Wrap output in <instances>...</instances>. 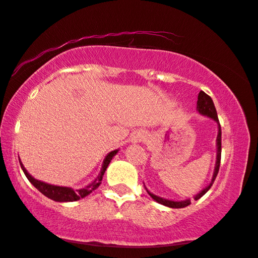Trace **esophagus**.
Listing matches in <instances>:
<instances>
[{"label":"esophagus","instance_id":"esophagus-1","mask_svg":"<svg viewBox=\"0 0 258 258\" xmlns=\"http://www.w3.org/2000/svg\"><path fill=\"white\" fill-rule=\"evenodd\" d=\"M145 139V134L144 133H138L136 137H134V142H139V141H142Z\"/></svg>","mask_w":258,"mask_h":258}]
</instances>
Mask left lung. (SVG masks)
I'll use <instances>...</instances> for the list:
<instances>
[{
    "mask_svg": "<svg viewBox=\"0 0 258 258\" xmlns=\"http://www.w3.org/2000/svg\"><path fill=\"white\" fill-rule=\"evenodd\" d=\"M196 110H198L199 113L202 114V116L209 117V118H211L212 120H215L216 122H217V127H218L217 139H216V149H217V150H216V164H215L214 173H212V178H211V181H210L209 185H208L206 188H203L201 191H199V193L194 196L195 201H198L199 199H201L202 196L210 189L212 183H214L215 179L218 174L219 165H220V156H222V130H220V124H219V120H218L217 111H216L214 101H212V99L209 95H207V94L202 92V91L199 93L198 103H196ZM144 185H145V183H144ZM145 188H146L147 193L150 195L151 199L155 200V201H156L157 203L163 204V206H165V207L174 208V209H180V208L188 207L190 204L189 199L183 200V201H173V200L164 199V198H161V196H157V195L153 194L151 191L148 190V188L146 187V185H145Z\"/></svg>",
    "mask_w": 258,
    "mask_h": 258,
    "instance_id": "obj_1",
    "label": "left lung"
}]
</instances>
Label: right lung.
I'll return each mask as SVG.
<instances>
[{
	"label": "right lung",
	"mask_w": 258,
	"mask_h": 258,
	"mask_svg": "<svg viewBox=\"0 0 258 258\" xmlns=\"http://www.w3.org/2000/svg\"><path fill=\"white\" fill-rule=\"evenodd\" d=\"M118 151H119V149L112 150V151H110L107 156H105L103 163H102L100 173L95 179H94L92 183H89L88 186L80 188V189H76V190L71 187L50 185V183L38 180V179L32 177V175L27 172V170L25 169V166L23 165L20 158H19V163H20V166H22V170L24 171V173H25V175H26V178L30 180L32 185H33L36 189L40 191V193H42L44 196H47L48 199H50V200H52V201H56V202H73V201H78V200L86 198V196L91 194L93 190H95L96 188L101 185L102 178H103L104 172H105V170H107L109 163L111 162L113 156H116Z\"/></svg>",
	"instance_id": "right-lung-1"
}]
</instances>
